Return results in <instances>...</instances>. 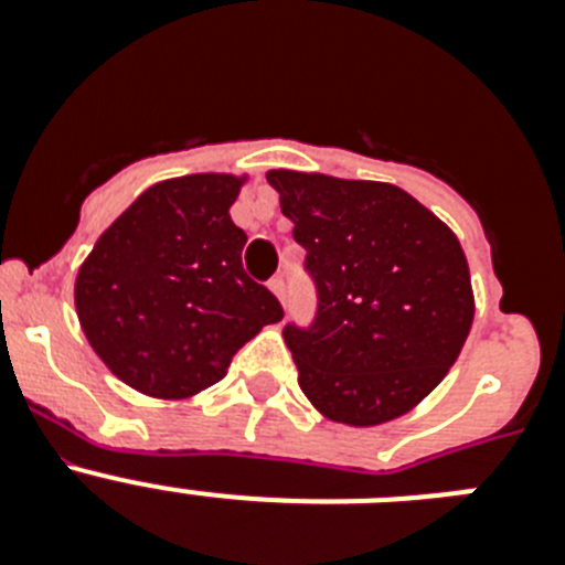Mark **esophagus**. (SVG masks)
Here are the masks:
<instances>
[{"mask_svg":"<svg viewBox=\"0 0 565 565\" xmlns=\"http://www.w3.org/2000/svg\"><path fill=\"white\" fill-rule=\"evenodd\" d=\"M268 288H271V291L279 297V302L286 306V294H288L286 277H282V274H277V277H271V279H268Z\"/></svg>","mask_w":565,"mask_h":565,"instance_id":"1","label":"esophagus"}]
</instances>
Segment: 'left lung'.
I'll return each instance as SVG.
<instances>
[{"label": "left lung", "mask_w": 565, "mask_h": 565, "mask_svg": "<svg viewBox=\"0 0 565 565\" xmlns=\"http://www.w3.org/2000/svg\"><path fill=\"white\" fill-rule=\"evenodd\" d=\"M306 248L317 311L282 328L299 387L322 416L371 427L447 376L472 326L456 234L391 183L268 172Z\"/></svg>", "instance_id": "1"}]
</instances>
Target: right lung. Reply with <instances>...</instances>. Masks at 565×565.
Segmentation results:
<instances>
[{"label": "right lung", "mask_w": 565, "mask_h": 565, "mask_svg": "<svg viewBox=\"0 0 565 565\" xmlns=\"http://www.w3.org/2000/svg\"><path fill=\"white\" fill-rule=\"evenodd\" d=\"M228 174H186L143 192L102 234L76 279V311L115 376L158 398L201 393L234 353L282 319L243 271L246 232L228 217Z\"/></svg>", "instance_id": "1"}]
</instances>
